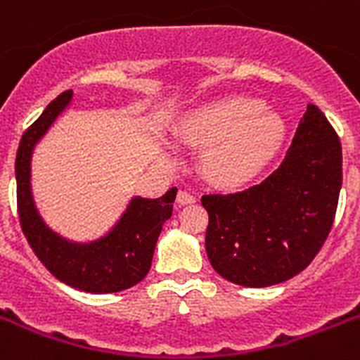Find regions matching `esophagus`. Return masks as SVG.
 I'll use <instances>...</instances> for the list:
<instances>
[{"label": "esophagus", "mask_w": 360, "mask_h": 360, "mask_svg": "<svg viewBox=\"0 0 360 360\" xmlns=\"http://www.w3.org/2000/svg\"><path fill=\"white\" fill-rule=\"evenodd\" d=\"M195 200H197V197H195L193 193L186 191V189H180V191H178L176 202L180 204V206H184V204H193Z\"/></svg>", "instance_id": "obj_1"}]
</instances>
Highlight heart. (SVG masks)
I'll list each match as a JSON object with an SVG mask.
<instances>
[{"label":"heart","mask_w":360,"mask_h":360,"mask_svg":"<svg viewBox=\"0 0 360 360\" xmlns=\"http://www.w3.org/2000/svg\"><path fill=\"white\" fill-rule=\"evenodd\" d=\"M184 141L208 146L204 171L225 186L247 182L277 152L284 122L277 111L252 96H226L197 109L180 126Z\"/></svg>","instance_id":"b5f03b06"}]
</instances>
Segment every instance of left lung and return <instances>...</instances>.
I'll return each instance as SVG.
<instances>
[{
	"mask_svg": "<svg viewBox=\"0 0 360 360\" xmlns=\"http://www.w3.org/2000/svg\"><path fill=\"white\" fill-rule=\"evenodd\" d=\"M340 188V139L309 103L277 171L252 188L202 195L210 264L221 277L249 288L295 277L326 243Z\"/></svg>",
	"mask_w": 360,
	"mask_h": 360,
	"instance_id": "left-lung-1",
	"label": "left lung"
}]
</instances>
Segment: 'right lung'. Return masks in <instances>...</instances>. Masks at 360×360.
Returning <instances> with one entry per match:
<instances>
[{
    "mask_svg": "<svg viewBox=\"0 0 360 360\" xmlns=\"http://www.w3.org/2000/svg\"><path fill=\"white\" fill-rule=\"evenodd\" d=\"M72 91L51 100L39 119L24 131L16 152V202L25 240L46 269L72 288L91 294H113L131 288L152 266L158 236L172 215L176 188L160 198L135 197L115 229L93 243H72L42 223L31 197L30 165L34 143L70 102Z\"/></svg>",
    "mask_w": 360,
    "mask_h": 360,
    "instance_id": "obj_1",
    "label": "right lung"
}]
</instances>
